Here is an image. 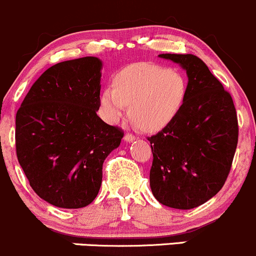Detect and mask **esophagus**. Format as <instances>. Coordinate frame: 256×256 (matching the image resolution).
<instances>
[{"instance_id": "obj_1", "label": "esophagus", "mask_w": 256, "mask_h": 256, "mask_svg": "<svg viewBox=\"0 0 256 256\" xmlns=\"http://www.w3.org/2000/svg\"><path fill=\"white\" fill-rule=\"evenodd\" d=\"M134 139H136V136H134V134H132V133H127L124 136V140L126 142H133Z\"/></svg>"}]
</instances>
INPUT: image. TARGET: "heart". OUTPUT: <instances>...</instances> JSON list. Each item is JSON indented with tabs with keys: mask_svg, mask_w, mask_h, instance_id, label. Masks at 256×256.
<instances>
[{
	"mask_svg": "<svg viewBox=\"0 0 256 256\" xmlns=\"http://www.w3.org/2000/svg\"><path fill=\"white\" fill-rule=\"evenodd\" d=\"M187 82L178 70L150 62H136L118 71L113 88L101 94V113L116 123L129 104V114L146 130L166 127L186 100Z\"/></svg>",
	"mask_w": 256,
	"mask_h": 256,
	"instance_id": "heart-1",
	"label": "heart"
}]
</instances>
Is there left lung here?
Instances as JSON below:
<instances>
[{
  "label": "left lung",
  "mask_w": 256,
  "mask_h": 256,
  "mask_svg": "<svg viewBox=\"0 0 256 256\" xmlns=\"http://www.w3.org/2000/svg\"><path fill=\"white\" fill-rule=\"evenodd\" d=\"M186 70V100L162 130L148 136L152 152L150 187L162 204L191 210L224 185L238 144V117L230 94L200 58L160 54Z\"/></svg>",
  "instance_id": "8db88e82"
}]
</instances>
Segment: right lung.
<instances>
[{"label":"right lung","instance_id":"obj_1","mask_svg":"<svg viewBox=\"0 0 256 256\" xmlns=\"http://www.w3.org/2000/svg\"><path fill=\"white\" fill-rule=\"evenodd\" d=\"M101 60L59 62L33 84L16 114V152L33 191L60 208L96 198L102 165L124 133L97 116Z\"/></svg>","mask_w":256,"mask_h":256}]
</instances>
